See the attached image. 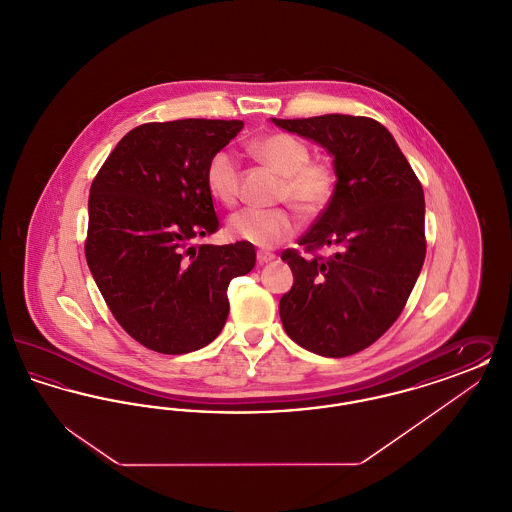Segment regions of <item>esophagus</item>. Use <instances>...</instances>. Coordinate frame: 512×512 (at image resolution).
<instances>
[{"label":"esophagus","instance_id":"34e87169","mask_svg":"<svg viewBox=\"0 0 512 512\" xmlns=\"http://www.w3.org/2000/svg\"><path fill=\"white\" fill-rule=\"evenodd\" d=\"M272 259H274L272 253H267V251H259V253H257V263H259V265H267Z\"/></svg>","mask_w":512,"mask_h":512}]
</instances>
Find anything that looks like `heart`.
<instances>
[{
  "label": "heart",
  "instance_id": "1",
  "mask_svg": "<svg viewBox=\"0 0 512 512\" xmlns=\"http://www.w3.org/2000/svg\"><path fill=\"white\" fill-rule=\"evenodd\" d=\"M251 151L272 171L284 176L280 199H288L293 207L307 217L320 213L336 190V171L324 159H311L305 142L292 134L276 132L251 144ZM205 186L213 199L232 207L240 194V167L232 153L217 151L205 169ZM297 220L290 209H242L234 213L226 232L232 240L257 247L274 245L292 238Z\"/></svg>",
  "mask_w": 512,
  "mask_h": 512
}]
</instances>
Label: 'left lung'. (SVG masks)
I'll return each mask as SVG.
<instances>
[{
    "instance_id": "obj_1",
    "label": "left lung",
    "mask_w": 512,
    "mask_h": 512,
    "mask_svg": "<svg viewBox=\"0 0 512 512\" xmlns=\"http://www.w3.org/2000/svg\"><path fill=\"white\" fill-rule=\"evenodd\" d=\"M334 159L336 190L299 240L328 259L282 255L293 272L280 318L297 345L322 357H347L378 340L401 315L424 265V192L390 130L368 117L270 119Z\"/></svg>"
}]
</instances>
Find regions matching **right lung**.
<instances>
[{
	"instance_id": "add662e5",
	"label": "right lung",
	"mask_w": 512,
	"mask_h": 512,
	"mask_svg": "<svg viewBox=\"0 0 512 512\" xmlns=\"http://www.w3.org/2000/svg\"><path fill=\"white\" fill-rule=\"evenodd\" d=\"M242 128L207 119L142 124L92 182L86 261L113 317L147 349L182 355L215 340L230 280L255 267L247 242L195 245L219 230L207 163Z\"/></svg>"
}]
</instances>
